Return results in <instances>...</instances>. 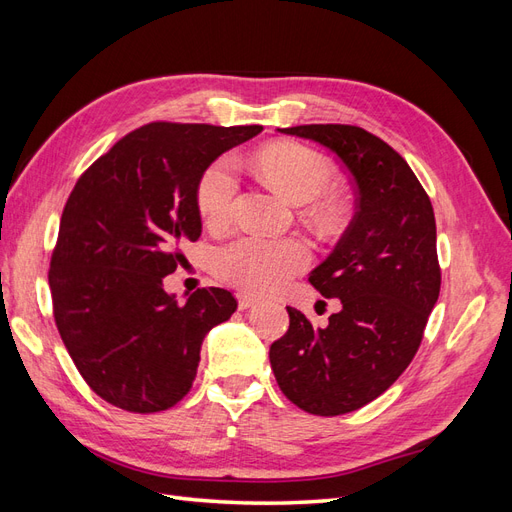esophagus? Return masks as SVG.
<instances>
[{
    "mask_svg": "<svg viewBox=\"0 0 512 512\" xmlns=\"http://www.w3.org/2000/svg\"><path fill=\"white\" fill-rule=\"evenodd\" d=\"M237 301H239V309H247V307H252L256 303V297H254V294L239 292L237 294Z\"/></svg>",
    "mask_w": 512,
    "mask_h": 512,
    "instance_id": "1",
    "label": "esophagus"
}]
</instances>
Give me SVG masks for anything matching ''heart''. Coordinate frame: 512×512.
<instances>
[{
  "mask_svg": "<svg viewBox=\"0 0 512 512\" xmlns=\"http://www.w3.org/2000/svg\"><path fill=\"white\" fill-rule=\"evenodd\" d=\"M256 166L262 179L290 203H309V215L318 224H337L342 205L331 190L337 173L327 156L299 143H277L258 153ZM239 188V168L232 156L213 160L203 170L196 185V207L209 228L230 222ZM307 262L309 250L297 239L239 237L215 250L213 271L237 288L269 292L301 273Z\"/></svg>",
  "mask_w": 512,
  "mask_h": 512,
  "instance_id": "heart-1",
  "label": "heart"
}]
</instances>
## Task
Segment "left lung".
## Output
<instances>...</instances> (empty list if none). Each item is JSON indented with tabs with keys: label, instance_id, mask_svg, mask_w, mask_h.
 I'll list each match as a JSON object with an SVG mask.
<instances>
[{
	"label": "left lung",
	"instance_id": "8db88e82",
	"mask_svg": "<svg viewBox=\"0 0 512 512\" xmlns=\"http://www.w3.org/2000/svg\"><path fill=\"white\" fill-rule=\"evenodd\" d=\"M280 132L331 149L356 190L350 226L309 273V284L342 309L316 329L286 307L290 327L269 350L275 380L294 406L337 416L380 397L421 346L442 282L436 218L408 162L382 138L342 123Z\"/></svg>",
	"mask_w": 512,
	"mask_h": 512
}]
</instances>
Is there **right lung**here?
I'll return each instance as SVG.
<instances>
[{
    "label": "right lung",
    "mask_w": 512,
    "mask_h": 512,
    "mask_svg": "<svg viewBox=\"0 0 512 512\" xmlns=\"http://www.w3.org/2000/svg\"><path fill=\"white\" fill-rule=\"evenodd\" d=\"M262 126L153 121L76 181L61 213L49 286L57 331L89 389L121 410L173 408L196 378L205 335L237 309L224 288L179 303L164 277L200 237L196 185Z\"/></svg>",
    "instance_id": "1"
}]
</instances>
